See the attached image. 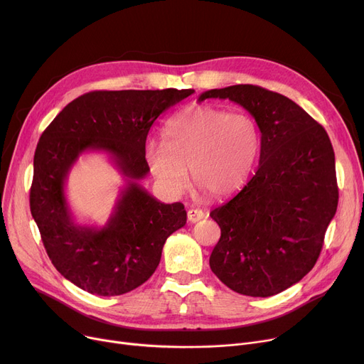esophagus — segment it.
<instances>
[{
    "label": "esophagus",
    "mask_w": 364,
    "mask_h": 364,
    "mask_svg": "<svg viewBox=\"0 0 364 364\" xmlns=\"http://www.w3.org/2000/svg\"><path fill=\"white\" fill-rule=\"evenodd\" d=\"M202 218H205V213L200 211V209H188L187 220H188L190 223H198V221H200Z\"/></svg>",
    "instance_id": "34e87169"
}]
</instances>
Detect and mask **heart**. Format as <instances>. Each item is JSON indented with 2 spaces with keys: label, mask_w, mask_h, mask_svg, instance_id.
<instances>
[{
  "label": "heart",
  "mask_w": 364,
  "mask_h": 364,
  "mask_svg": "<svg viewBox=\"0 0 364 364\" xmlns=\"http://www.w3.org/2000/svg\"><path fill=\"white\" fill-rule=\"evenodd\" d=\"M164 143L149 141L144 159L150 174L166 193L177 196L187 187V168L198 188L221 198L250 178L261 150L254 118L211 106L186 109L162 128Z\"/></svg>",
  "instance_id": "b5f03b06"
}]
</instances>
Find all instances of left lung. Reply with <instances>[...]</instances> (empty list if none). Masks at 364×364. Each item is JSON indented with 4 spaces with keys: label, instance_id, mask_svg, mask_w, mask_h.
<instances>
[{
    "label": "left lung",
    "instance_id": "left-lung-1",
    "mask_svg": "<svg viewBox=\"0 0 364 364\" xmlns=\"http://www.w3.org/2000/svg\"><path fill=\"white\" fill-rule=\"evenodd\" d=\"M205 99L240 105L261 131L255 174L209 214L221 228L209 265L237 294H280L313 269L335 217L332 143L318 122L279 92L240 84L205 91L199 100Z\"/></svg>",
    "mask_w": 364,
    "mask_h": 364
}]
</instances>
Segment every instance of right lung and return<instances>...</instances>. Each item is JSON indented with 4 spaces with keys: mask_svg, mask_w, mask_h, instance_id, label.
I'll return each mask as SVG.
<instances>
[{
    "mask_svg": "<svg viewBox=\"0 0 364 364\" xmlns=\"http://www.w3.org/2000/svg\"><path fill=\"white\" fill-rule=\"evenodd\" d=\"M195 90L91 91L70 102L43 132L33 156L31 214L65 279L100 296L139 288L159 265L165 240L186 224L184 205L162 203L140 186L149 174L146 139L159 114ZM85 151H103L126 186L103 228L75 223L64 186Z\"/></svg>",
    "mask_w": 364,
    "mask_h": 364,
    "instance_id": "add662e5",
    "label": "right lung"
}]
</instances>
